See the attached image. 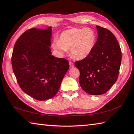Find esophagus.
Wrapping results in <instances>:
<instances>
[{
	"mask_svg": "<svg viewBox=\"0 0 134 134\" xmlns=\"http://www.w3.org/2000/svg\"><path fill=\"white\" fill-rule=\"evenodd\" d=\"M69 64H70V67H74V63H73L71 62H69Z\"/></svg>",
	"mask_w": 134,
	"mask_h": 134,
	"instance_id": "34e87169",
	"label": "esophagus"
}]
</instances>
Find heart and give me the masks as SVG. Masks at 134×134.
I'll return each instance as SVG.
<instances>
[{"instance_id":"1","label":"heart","mask_w":134,"mask_h":134,"mask_svg":"<svg viewBox=\"0 0 134 134\" xmlns=\"http://www.w3.org/2000/svg\"><path fill=\"white\" fill-rule=\"evenodd\" d=\"M96 35L90 28H73L64 31L55 40L52 46L59 54L63 56L67 49L76 59L82 60L87 57L95 48Z\"/></svg>"}]
</instances>
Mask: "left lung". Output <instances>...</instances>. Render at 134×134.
<instances>
[{"label": "left lung", "mask_w": 134, "mask_h": 134, "mask_svg": "<svg viewBox=\"0 0 134 134\" xmlns=\"http://www.w3.org/2000/svg\"><path fill=\"white\" fill-rule=\"evenodd\" d=\"M98 39L92 52L75 63L80 71V84L90 95H100L108 91L119 76L121 51L116 38L107 29L96 26Z\"/></svg>", "instance_id": "left-lung-1"}]
</instances>
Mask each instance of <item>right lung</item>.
<instances>
[{
    "label": "right lung",
    "instance_id": "obj_1",
    "mask_svg": "<svg viewBox=\"0 0 134 134\" xmlns=\"http://www.w3.org/2000/svg\"><path fill=\"white\" fill-rule=\"evenodd\" d=\"M52 27L32 28L21 35L14 44L12 63L20 88L38 100L56 95L69 69L67 60L52 55Z\"/></svg>",
    "mask_w": 134,
    "mask_h": 134
}]
</instances>
